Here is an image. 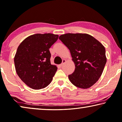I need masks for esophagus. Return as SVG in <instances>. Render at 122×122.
Returning <instances> with one entry per match:
<instances>
[{
    "instance_id": "esophagus-1",
    "label": "esophagus",
    "mask_w": 122,
    "mask_h": 122,
    "mask_svg": "<svg viewBox=\"0 0 122 122\" xmlns=\"http://www.w3.org/2000/svg\"><path fill=\"white\" fill-rule=\"evenodd\" d=\"M66 62V60H62V63H61V64L60 65V66L62 67L63 66V65H64V63Z\"/></svg>"
}]
</instances>
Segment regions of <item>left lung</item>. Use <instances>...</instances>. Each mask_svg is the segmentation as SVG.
Masks as SVG:
<instances>
[{
    "label": "left lung",
    "mask_w": 122,
    "mask_h": 122,
    "mask_svg": "<svg viewBox=\"0 0 122 122\" xmlns=\"http://www.w3.org/2000/svg\"><path fill=\"white\" fill-rule=\"evenodd\" d=\"M59 39L68 48L75 64L68 78L76 86L87 89L92 86L102 73L107 60L105 47L92 36L66 33Z\"/></svg>",
    "instance_id": "obj_1"
}]
</instances>
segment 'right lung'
Instances as JSON below:
<instances>
[{
    "label": "right lung",
    "instance_id": "obj_1",
    "mask_svg": "<svg viewBox=\"0 0 122 122\" xmlns=\"http://www.w3.org/2000/svg\"><path fill=\"white\" fill-rule=\"evenodd\" d=\"M58 37L52 33L35 34L26 38L18 47L14 58L16 71L30 88L41 89L52 81L57 68L51 64L49 49Z\"/></svg>",
    "mask_w": 122,
    "mask_h": 122
}]
</instances>
